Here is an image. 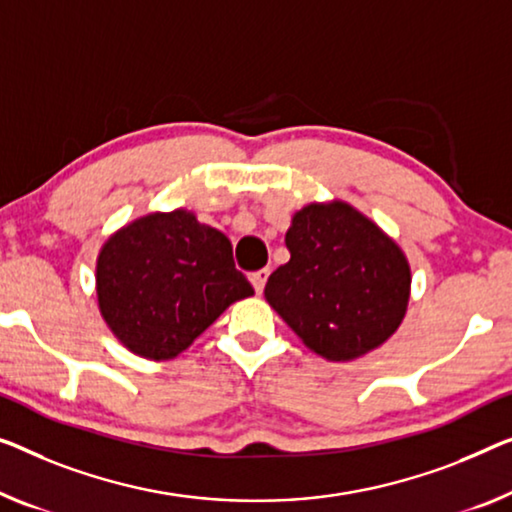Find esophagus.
Returning <instances> with one entry per match:
<instances>
[{
	"instance_id": "obj_1",
	"label": "esophagus",
	"mask_w": 512,
	"mask_h": 512,
	"mask_svg": "<svg viewBox=\"0 0 512 512\" xmlns=\"http://www.w3.org/2000/svg\"><path fill=\"white\" fill-rule=\"evenodd\" d=\"M266 280H269V269L255 271L253 276H250V282H253V287H255V292H257V294H262V292H264Z\"/></svg>"
}]
</instances>
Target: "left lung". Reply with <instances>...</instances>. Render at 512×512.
Returning <instances> with one entry per match:
<instances>
[{"instance_id": "8db88e82", "label": "left lung", "mask_w": 512, "mask_h": 512, "mask_svg": "<svg viewBox=\"0 0 512 512\" xmlns=\"http://www.w3.org/2000/svg\"><path fill=\"white\" fill-rule=\"evenodd\" d=\"M285 243L292 257L264 296L310 352L354 361L400 329L411 269L375 220L342 200L312 202L292 216Z\"/></svg>"}]
</instances>
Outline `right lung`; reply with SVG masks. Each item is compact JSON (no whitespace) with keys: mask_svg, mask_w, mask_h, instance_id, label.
Segmentation results:
<instances>
[{"mask_svg":"<svg viewBox=\"0 0 512 512\" xmlns=\"http://www.w3.org/2000/svg\"><path fill=\"white\" fill-rule=\"evenodd\" d=\"M253 294L236 271L230 239L188 209L135 218L96 257L101 317L128 352L149 361L177 358Z\"/></svg>","mask_w":512,"mask_h":512,"instance_id":"add662e5","label":"right lung"}]
</instances>
